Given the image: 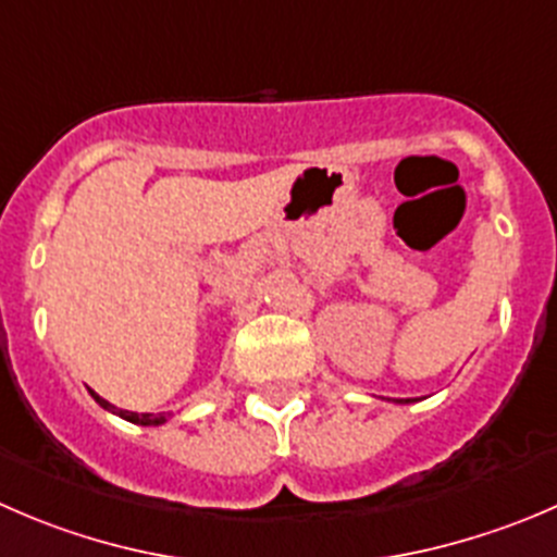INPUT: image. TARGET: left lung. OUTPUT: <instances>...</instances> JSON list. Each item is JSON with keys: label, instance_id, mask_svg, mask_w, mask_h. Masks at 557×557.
Wrapping results in <instances>:
<instances>
[{"label": "left lung", "instance_id": "8db88e82", "mask_svg": "<svg viewBox=\"0 0 557 557\" xmlns=\"http://www.w3.org/2000/svg\"><path fill=\"white\" fill-rule=\"evenodd\" d=\"M399 403H410V399H399Z\"/></svg>", "mask_w": 557, "mask_h": 557}]
</instances>
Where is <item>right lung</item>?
I'll return each instance as SVG.
<instances>
[{
  "label": "right lung",
  "mask_w": 557,
  "mask_h": 557,
  "mask_svg": "<svg viewBox=\"0 0 557 557\" xmlns=\"http://www.w3.org/2000/svg\"><path fill=\"white\" fill-rule=\"evenodd\" d=\"M91 397H95L97 403H100V408L111 410V413L122 416V419H127V422H133V424H144V428H149V424H163V422H165V416L135 413V410H122V408H116V405H111V403H108V399H102L100 394H95V392H91Z\"/></svg>",
  "instance_id": "obj_1"
}]
</instances>
